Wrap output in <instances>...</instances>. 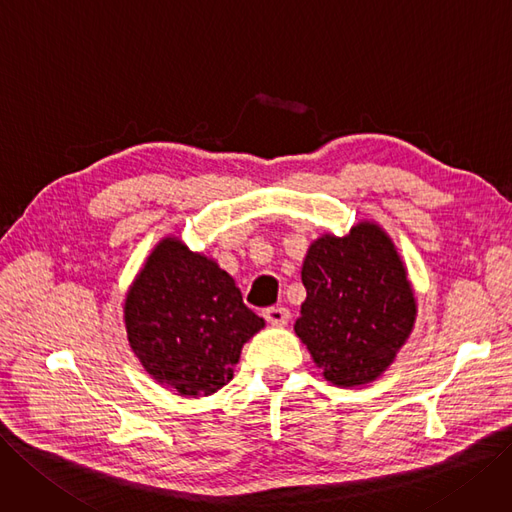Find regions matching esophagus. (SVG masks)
Masks as SVG:
<instances>
[{
    "label": "esophagus",
    "mask_w": 512,
    "mask_h": 512,
    "mask_svg": "<svg viewBox=\"0 0 512 512\" xmlns=\"http://www.w3.org/2000/svg\"><path fill=\"white\" fill-rule=\"evenodd\" d=\"M263 318H266L272 327H282V325L289 323L291 312L287 308H282V306H272V308L263 310Z\"/></svg>",
    "instance_id": "34e87169"
}]
</instances>
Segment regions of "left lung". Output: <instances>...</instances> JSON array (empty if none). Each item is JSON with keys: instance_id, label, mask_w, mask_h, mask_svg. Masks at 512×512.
Segmentation results:
<instances>
[{"instance_id": "8db88e82", "label": "left lung", "mask_w": 512, "mask_h": 512, "mask_svg": "<svg viewBox=\"0 0 512 512\" xmlns=\"http://www.w3.org/2000/svg\"><path fill=\"white\" fill-rule=\"evenodd\" d=\"M306 301L299 335L335 386L380 377L407 342L415 297L392 240L375 223H358L344 238H318L301 268Z\"/></svg>"}]
</instances>
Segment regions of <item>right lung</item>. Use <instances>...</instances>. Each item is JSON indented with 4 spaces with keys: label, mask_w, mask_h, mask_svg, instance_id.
<instances>
[{
    "label": "right lung",
    "mask_w": 512,
    "mask_h": 512,
    "mask_svg": "<svg viewBox=\"0 0 512 512\" xmlns=\"http://www.w3.org/2000/svg\"><path fill=\"white\" fill-rule=\"evenodd\" d=\"M128 342L154 380L183 396H208L234 377L242 346L263 329L234 278L215 261L162 240L130 287Z\"/></svg>",
    "instance_id": "right-lung-1"
}]
</instances>
